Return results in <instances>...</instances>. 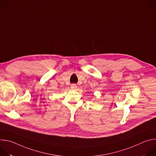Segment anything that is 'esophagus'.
<instances>
[{
  "mask_svg": "<svg viewBox=\"0 0 156 156\" xmlns=\"http://www.w3.org/2000/svg\"><path fill=\"white\" fill-rule=\"evenodd\" d=\"M71 88H72V90H76V89L77 88V86H76V84H72Z\"/></svg>",
  "mask_w": 156,
  "mask_h": 156,
  "instance_id": "obj_1",
  "label": "esophagus"
}]
</instances>
